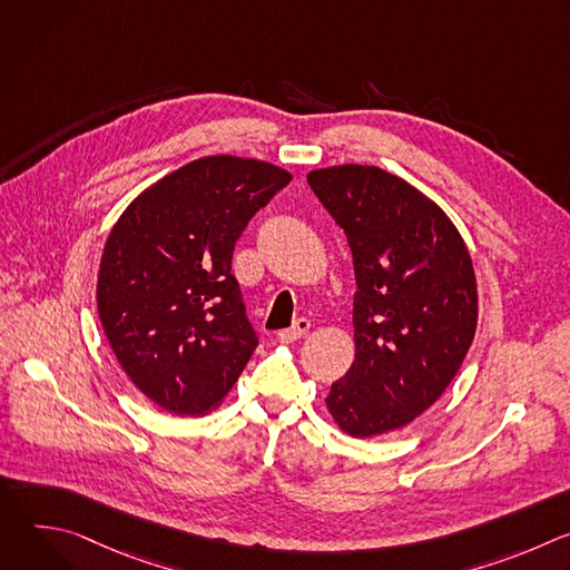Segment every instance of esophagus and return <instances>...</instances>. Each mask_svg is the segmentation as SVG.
<instances>
[{
    "label": "esophagus",
    "instance_id": "esophagus-1",
    "mask_svg": "<svg viewBox=\"0 0 570 570\" xmlns=\"http://www.w3.org/2000/svg\"><path fill=\"white\" fill-rule=\"evenodd\" d=\"M308 330H311V322H308L306 317H299V320H295V322H293V327H291V330H282V332L277 334V341H279V343H293V341H299L302 336H306V334H308Z\"/></svg>",
    "mask_w": 570,
    "mask_h": 570
}]
</instances>
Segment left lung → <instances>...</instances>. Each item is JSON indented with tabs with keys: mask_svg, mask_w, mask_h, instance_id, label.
Instances as JSON below:
<instances>
[{
	"mask_svg": "<svg viewBox=\"0 0 570 570\" xmlns=\"http://www.w3.org/2000/svg\"><path fill=\"white\" fill-rule=\"evenodd\" d=\"M306 180L345 229L356 277V356L324 401L343 433L383 435L431 409L473 343L471 255L440 205L379 167L315 169Z\"/></svg>",
	"mask_w": 570,
	"mask_h": 570,
	"instance_id": "obj_1",
	"label": "left lung"
}]
</instances>
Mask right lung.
<instances>
[{
  "instance_id": "obj_1",
  "label": "right lung",
  "mask_w": 570,
  "mask_h": 570,
  "mask_svg": "<svg viewBox=\"0 0 570 570\" xmlns=\"http://www.w3.org/2000/svg\"><path fill=\"white\" fill-rule=\"evenodd\" d=\"M291 174L262 159L209 155L144 189L112 225L97 304L128 379L159 409H218L257 347L234 243Z\"/></svg>"
}]
</instances>
